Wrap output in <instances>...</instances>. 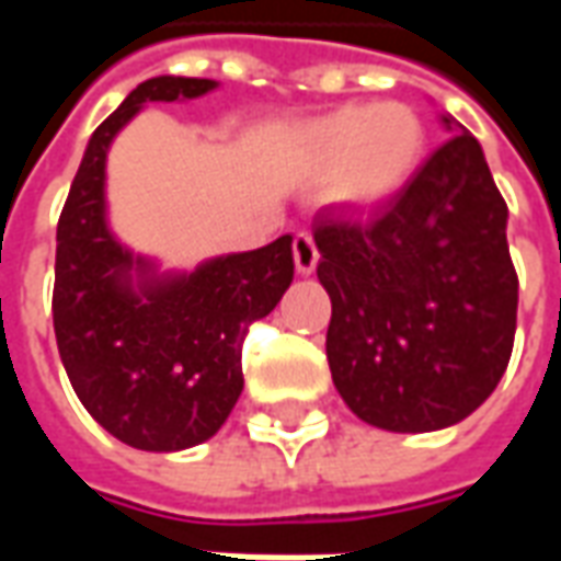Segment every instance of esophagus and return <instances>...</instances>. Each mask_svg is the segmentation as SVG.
I'll use <instances>...</instances> for the list:
<instances>
[{
	"label": "esophagus",
	"instance_id": "1",
	"mask_svg": "<svg viewBox=\"0 0 561 561\" xmlns=\"http://www.w3.org/2000/svg\"><path fill=\"white\" fill-rule=\"evenodd\" d=\"M318 257L321 255H318L312 233L309 231L297 233V237H294V264H297V273L309 276V273L318 267Z\"/></svg>",
	"mask_w": 561,
	"mask_h": 561
}]
</instances>
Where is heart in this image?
I'll list each match as a JSON object with an SVG mask.
<instances>
[{
	"label": "heart",
	"instance_id": "1",
	"mask_svg": "<svg viewBox=\"0 0 561 561\" xmlns=\"http://www.w3.org/2000/svg\"><path fill=\"white\" fill-rule=\"evenodd\" d=\"M426 149V128L402 102L345 104L304 131L309 168L328 171V195L342 204H385L412 183Z\"/></svg>",
	"mask_w": 561,
	"mask_h": 561
}]
</instances>
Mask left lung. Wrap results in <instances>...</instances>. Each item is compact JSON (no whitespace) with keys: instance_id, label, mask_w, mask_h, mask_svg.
<instances>
[{"instance_id":"8db88e82","label":"left lung","mask_w":561,"mask_h":561,"mask_svg":"<svg viewBox=\"0 0 561 561\" xmlns=\"http://www.w3.org/2000/svg\"><path fill=\"white\" fill-rule=\"evenodd\" d=\"M457 131L376 216L318 213L312 225L333 304V385L360 421L390 433L469 417L514 348L507 204L481 144Z\"/></svg>"}]
</instances>
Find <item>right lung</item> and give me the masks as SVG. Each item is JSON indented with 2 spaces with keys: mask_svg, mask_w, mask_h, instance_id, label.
I'll return each mask as SVG.
<instances>
[{
  "mask_svg": "<svg viewBox=\"0 0 561 561\" xmlns=\"http://www.w3.org/2000/svg\"><path fill=\"white\" fill-rule=\"evenodd\" d=\"M213 87L164 75L128 92L92 131L56 228L54 330L68 381L107 433L138 450H183L219 433L243 390L245 333L294 279L291 233L188 276H156L107 231L104 159L116 131L144 102Z\"/></svg>",
  "mask_w": 561,
  "mask_h": 561,
  "instance_id": "add662e5",
  "label": "right lung"
}]
</instances>
